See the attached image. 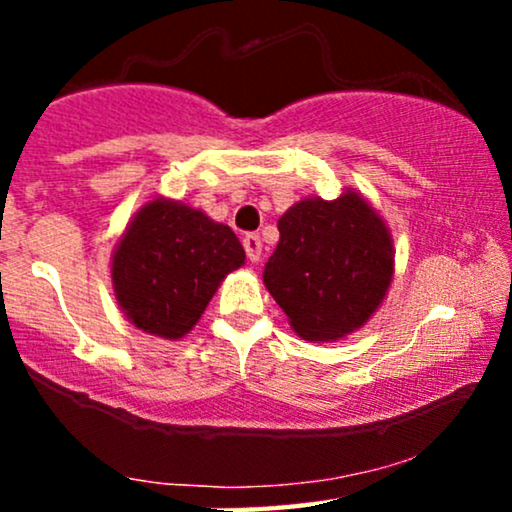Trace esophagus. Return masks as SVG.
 Instances as JSON below:
<instances>
[{"instance_id":"obj_1","label":"esophagus","mask_w":512,"mask_h":512,"mask_svg":"<svg viewBox=\"0 0 512 512\" xmlns=\"http://www.w3.org/2000/svg\"><path fill=\"white\" fill-rule=\"evenodd\" d=\"M243 248H245V252H248L250 262H260V257H262L260 236H255V233H248V236L243 238Z\"/></svg>"}]
</instances>
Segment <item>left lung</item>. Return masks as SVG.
I'll return each instance as SVG.
<instances>
[{"instance_id":"obj_1","label":"left lung","mask_w":512,"mask_h":512,"mask_svg":"<svg viewBox=\"0 0 512 512\" xmlns=\"http://www.w3.org/2000/svg\"><path fill=\"white\" fill-rule=\"evenodd\" d=\"M395 279V245L380 211L354 187L303 197L279 219L262 281L305 342H339L378 313Z\"/></svg>"}]
</instances>
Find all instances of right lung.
<instances>
[{
  "instance_id": "1",
  "label": "right lung",
  "mask_w": 512,
  "mask_h": 512,
  "mask_svg": "<svg viewBox=\"0 0 512 512\" xmlns=\"http://www.w3.org/2000/svg\"><path fill=\"white\" fill-rule=\"evenodd\" d=\"M245 264L226 223L180 199L158 195L139 207L110 257L115 301L137 330L187 337L221 281Z\"/></svg>"
}]
</instances>
